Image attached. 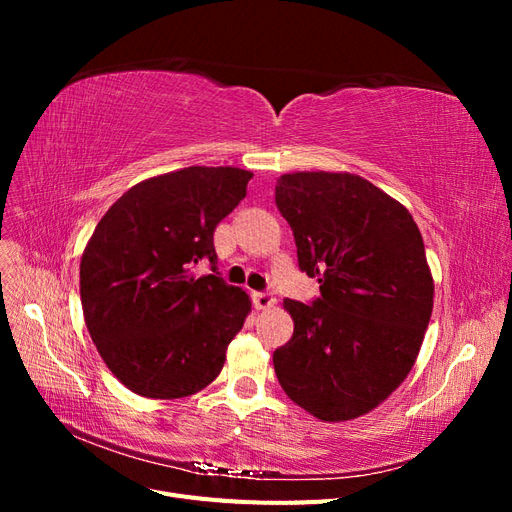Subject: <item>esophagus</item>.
Segmentation results:
<instances>
[{"label": "esophagus", "mask_w": 512, "mask_h": 512, "mask_svg": "<svg viewBox=\"0 0 512 512\" xmlns=\"http://www.w3.org/2000/svg\"><path fill=\"white\" fill-rule=\"evenodd\" d=\"M252 301H254L256 309H269L275 305V297L271 292H254Z\"/></svg>", "instance_id": "1"}]
</instances>
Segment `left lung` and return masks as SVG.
Segmentation results:
<instances>
[{"label":"left lung","instance_id":"8db88e82","mask_svg":"<svg viewBox=\"0 0 512 512\" xmlns=\"http://www.w3.org/2000/svg\"><path fill=\"white\" fill-rule=\"evenodd\" d=\"M275 205L318 277L312 305L284 301L294 333L273 354L284 393L324 423L378 408L406 380L433 309V277L410 211L352 173L277 179Z\"/></svg>","mask_w":512,"mask_h":512}]
</instances>
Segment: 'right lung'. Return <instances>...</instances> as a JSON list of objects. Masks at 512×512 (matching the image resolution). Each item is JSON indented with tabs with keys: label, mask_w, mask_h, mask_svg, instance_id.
Segmentation results:
<instances>
[{
	"label": "right lung",
	"mask_w": 512,
	"mask_h": 512,
	"mask_svg": "<svg viewBox=\"0 0 512 512\" xmlns=\"http://www.w3.org/2000/svg\"><path fill=\"white\" fill-rule=\"evenodd\" d=\"M250 170L188 166L149 177L111 205L81 258L87 331L113 376L149 399L209 386L247 314L250 294L218 275L213 230L247 192Z\"/></svg>",
	"instance_id": "add662e5"
}]
</instances>
